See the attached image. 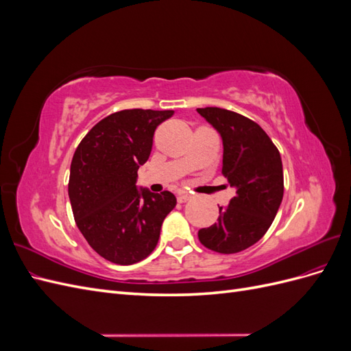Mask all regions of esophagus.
Instances as JSON below:
<instances>
[{
	"label": "esophagus",
	"mask_w": 351,
	"mask_h": 351,
	"mask_svg": "<svg viewBox=\"0 0 351 351\" xmlns=\"http://www.w3.org/2000/svg\"><path fill=\"white\" fill-rule=\"evenodd\" d=\"M192 199V195L184 192V190H182V192H178V196H177V200L180 202V204H184V202Z\"/></svg>",
	"instance_id": "34e87169"
}]
</instances>
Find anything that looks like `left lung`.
Segmentation results:
<instances>
[{"label": "left lung", "mask_w": 351, "mask_h": 351, "mask_svg": "<svg viewBox=\"0 0 351 351\" xmlns=\"http://www.w3.org/2000/svg\"><path fill=\"white\" fill-rule=\"evenodd\" d=\"M222 137V176L236 187L227 208H219L214 226L199 230V241L209 250L231 254L259 241L277 215L284 195L278 147L262 127L234 111L197 108Z\"/></svg>", "instance_id": "obj_1"}]
</instances>
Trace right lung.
Listing matches in <instances>:
<instances>
[{
	"label": "right lung",
	"instance_id": "1",
	"mask_svg": "<svg viewBox=\"0 0 351 351\" xmlns=\"http://www.w3.org/2000/svg\"><path fill=\"white\" fill-rule=\"evenodd\" d=\"M173 110H123L95 124L71 159L69 196L74 221L99 256L133 265L156 247L165 217L177 204L164 190L136 187L137 169L151 155L156 127Z\"/></svg>",
	"mask_w": 351,
	"mask_h": 351
}]
</instances>
